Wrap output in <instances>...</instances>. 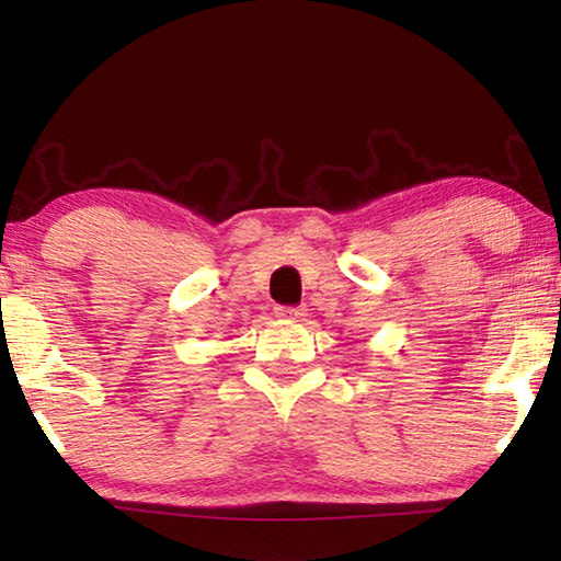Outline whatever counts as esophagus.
I'll list each match as a JSON object with an SVG mask.
<instances>
[{"label":"esophagus","instance_id":"esophagus-1","mask_svg":"<svg viewBox=\"0 0 561 561\" xmlns=\"http://www.w3.org/2000/svg\"><path fill=\"white\" fill-rule=\"evenodd\" d=\"M304 314H307V309H301V307H277L279 319H301Z\"/></svg>","mask_w":561,"mask_h":561}]
</instances>
